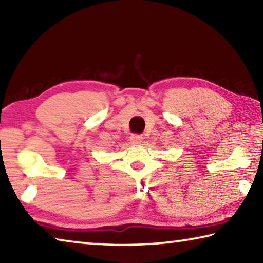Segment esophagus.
<instances>
[{"instance_id":"esophagus-1","label":"esophagus","mask_w":263,"mask_h":263,"mask_svg":"<svg viewBox=\"0 0 263 263\" xmlns=\"http://www.w3.org/2000/svg\"><path fill=\"white\" fill-rule=\"evenodd\" d=\"M131 141H132V144L138 145V144L141 143V141H143V137L139 136V135H133L131 137Z\"/></svg>"}]
</instances>
